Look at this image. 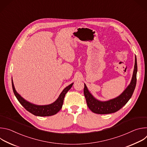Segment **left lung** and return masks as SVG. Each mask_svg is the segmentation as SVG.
Here are the masks:
<instances>
[{"instance_id":"left-lung-1","label":"left lung","mask_w":147,"mask_h":147,"mask_svg":"<svg viewBox=\"0 0 147 147\" xmlns=\"http://www.w3.org/2000/svg\"><path fill=\"white\" fill-rule=\"evenodd\" d=\"M137 63L135 56V64L132 78L130 84L118 96L106 101H101L96 99L89 91L84 84V94L89 109L97 114H109L115 113L120 109L131 98L136 88L137 82Z\"/></svg>"}]
</instances>
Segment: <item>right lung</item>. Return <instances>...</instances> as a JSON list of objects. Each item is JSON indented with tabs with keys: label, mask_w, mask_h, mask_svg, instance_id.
Masks as SVG:
<instances>
[{
	"label": "right lung",
	"mask_w": 147,
	"mask_h": 147,
	"mask_svg": "<svg viewBox=\"0 0 147 147\" xmlns=\"http://www.w3.org/2000/svg\"><path fill=\"white\" fill-rule=\"evenodd\" d=\"M11 83L14 94L18 102L27 111L38 116H50L56 114L61 109L65 95L73 85V82L66 87L62 91L57 99L54 102L49 105H35L26 100L16 91L13 79H11Z\"/></svg>",
	"instance_id": "add662e5"
}]
</instances>
